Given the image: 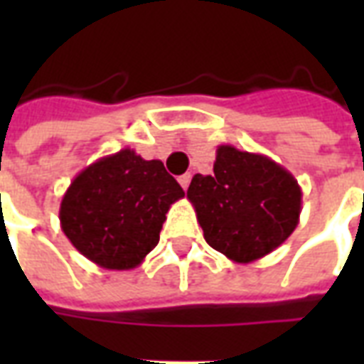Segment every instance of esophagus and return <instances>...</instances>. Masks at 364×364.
<instances>
[{
	"label": "esophagus",
	"mask_w": 364,
	"mask_h": 364,
	"mask_svg": "<svg viewBox=\"0 0 364 364\" xmlns=\"http://www.w3.org/2000/svg\"><path fill=\"white\" fill-rule=\"evenodd\" d=\"M189 183H191V173H185V175H181V177H179V185H181L185 191L189 189Z\"/></svg>",
	"instance_id": "1"
}]
</instances>
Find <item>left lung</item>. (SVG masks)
Returning <instances> with one entry per match:
<instances>
[{
	"instance_id": "obj_1",
	"label": "left lung",
	"mask_w": 364,
	"mask_h": 364,
	"mask_svg": "<svg viewBox=\"0 0 364 364\" xmlns=\"http://www.w3.org/2000/svg\"><path fill=\"white\" fill-rule=\"evenodd\" d=\"M187 198L206 244L234 263H252L284 244L302 210V189L289 169L263 154L222 144L213 175L191 179Z\"/></svg>"
}]
</instances>
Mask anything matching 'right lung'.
<instances>
[{
    "label": "right lung",
    "instance_id": "right-lung-1",
    "mask_svg": "<svg viewBox=\"0 0 364 364\" xmlns=\"http://www.w3.org/2000/svg\"><path fill=\"white\" fill-rule=\"evenodd\" d=\"M183 197L159 159L124 148L75 175L60 203V226L95 265L130 271L158 245L169 206Z\"/></svg>",
    "mask_w": 364,
    "mask_h": 364
}]
</instances>
